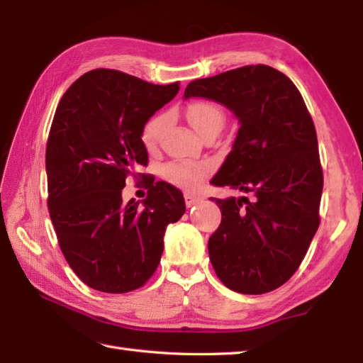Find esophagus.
<instances>
[{
    "label": "esophagus",
    "mask_w": 363,
    "mask_h": 363,
    "mask_svg": "<svg viewBox=\"0 0 363 363\" xmlns=\"http://www.w3.org/2000/svg\"><path fill=\"white\" fill-rule=\"evenodd\" d=\"M184 198H186L187 207H191V206H195L198 201H201V196L194 194V191H186V194H184Z\"/></svg>",
    "instance_id": "1"
}]
</instances>
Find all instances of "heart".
<instances>
[{
    "mask_svg": "<svg viewBox=\"0 0 363 363\" xmlns=\"http://www.w3.org/2000/svg\"><path fill=\"white\" fill-rule=\"evenodd\" d=\"M186 117L199 134L204 135L212 129H220L225 121L221 107L209 99H196L186 107ZM167 125V115L156 113L145 123L142 129V142L146 148L157 146L160 135ZM209 172L204 162H172L164 169L167 181L179 187H195Z\"/></svg>",
    "mask_w": 363,
    "mask_h": 363,
    "instance_id": "obj_1",
    "label": "heart"
}]
</instances>
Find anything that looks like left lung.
<instances>
[{
	"instance_id": "8db88e82",
	"label": "left lung",
	"mask_w": 363,
	"mask_h": 363,
	"mask_svg": "<svg viewBox=\"0 0 363 363\" xmlns=\"http://www.w3.org/2000/svg\"><path fill=\"white\" fill-rule=\"evenodd\" d=\"M184 96L233 111L240 128L211 181L242 191L212 201L221 223L209 238L218 279L245 295L273 291L295 274L320 226L323 168L317 130L287 76L264 64L191 81Z\"/></svg>"
}]
</instances>
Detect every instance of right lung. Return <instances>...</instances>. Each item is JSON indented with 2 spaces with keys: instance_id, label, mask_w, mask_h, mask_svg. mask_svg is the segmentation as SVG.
<instances>
[{
  "instance_id": "add662e5",
  "label": "right lung",
  "mask_w": 363,
  "mask_h": 363,
  "mask_svg": "<svg viewBox=\"0 0 363 363\" xmlns=\"http://www.w3.org/2000/svg\"><path fill=\"white\" fill-rule=\"evenodd\" d=\"M179 81L157 86L109 68L76 79L57 104L46 142L48 211L68 265L89 287L128 293L143 287L164 252V234L186 203L152 174L142 129L176 96ZM128 177L145 180L144 206L125 203Z\"/></svg>"
}]
</instances>
